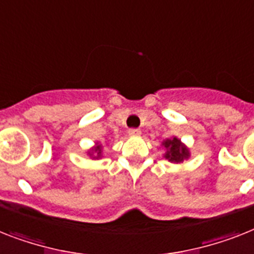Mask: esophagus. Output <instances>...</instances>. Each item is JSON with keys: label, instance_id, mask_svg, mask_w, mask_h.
Returning a JSON list of instances; mask_svg holds the SVG:
<instances>
[{"label": "esophagus", "instance_id": "34e87169", "mask_svg": "<svg viewBox=\"0 0 254 254\" xmlns=\"http://www.w3.org/2000/svg\"><path fill=\"white\" fill-rule=\"evenodd\" d=\"M140 133H141V131H140L139 128H129L128 129V135H131V136H139Z\"/></svg>", "mask_w": 254, "mask_h": 254}]
</instances>
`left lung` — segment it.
Listing matches in <instances>:
<instances>
[{
  "instance_id": "obj_1",
  "label": "left lung",
  "mask_w": 254,
  "mask_h": 254,
  "mask_svg": "<svg viewBox=\"0 0 254 254\" xmlns=\"http://www.w3.org/2000/svg\"><path fill=\"white\" fill-rule=\"evenodd\" d=\"M163 145L167 149V153L165 157L169 161H171V162H182L184 158L188 157L187 148H184L182 145L180 140H178L177 137H174L171 140H166V141L163 142Z\"/></svg>"
}]
</instances>
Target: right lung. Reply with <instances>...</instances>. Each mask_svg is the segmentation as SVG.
Listing matches in <instances>:
<instances>
[{
	"mask_svg": "<svg viewBox=\"0 0 254 254\" xmlns=\"http://www.w3.org/2000/svg\"><path fill=\"white\" fill-rule=\"evenodd\" d=\"M94 150L97 152V154H100V153H101V148H100V145H98L97 148H96V149H94Z\"/></svg>",
	"mask_w": 254,
	"mask_h": 254,
	"instance_id": "obj_1",
	"label": "right lung"
}]
</instances>
